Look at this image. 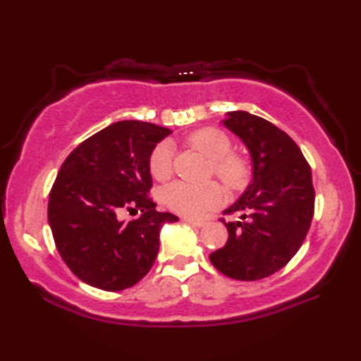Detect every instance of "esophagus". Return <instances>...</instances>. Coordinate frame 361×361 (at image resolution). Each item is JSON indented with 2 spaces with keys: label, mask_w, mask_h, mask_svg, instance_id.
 <instances>
[{
  "label": "esophagus",
  "mask_w": 361,
  "mask_h": 361,
  "mask_svg": "<svg viewBox=\"0 0 361 361\" xmlns=\"http://www.w3.org/2000/svg\"><path fill=\"white\" fill-rule=\"evenodd\" d=\"M181 219H183V221H186V223H189V224L195 226V228H202V226L205 224L204 221H200V219H194V218H188V216H183Z\"/></svg>",
  "instance_id": "esophagus-1"
}]
</instances>
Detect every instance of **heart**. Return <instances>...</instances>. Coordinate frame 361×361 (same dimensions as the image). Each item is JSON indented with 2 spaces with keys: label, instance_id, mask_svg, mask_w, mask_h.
<instances>
[{
  "label": "heart",
  "instance_id": "1",
  "mask_svg": "<svg viewBox=\"0 0 361 361\" xmlns=\"http://www.w3.org/2000/svg\"><path fill=\"white\" fill-rule=\"evenodd\" d=\"M188 143L213 161V172L231 191H242L252 180V164L245 156L232 152V140L216 127L199 129L188 137ZM149 170L154 178L166 180L173 172V146L161 142L149 156ZM224 199L223 188L216 181L189 183L178 180L164 189V202L170 210L185 216H199L215 209Z\"/></svg>",
  "mask_w": 361,
  "mask_h": 361
}]
</instances>
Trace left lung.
Here are the masks:
<instances>
[{
    "mask_svg": "<svg viewBox=\"0 0 361 361\" xmlns=\"http://www.w3.org/2000/svg\"><path fill=\"white\" fill-rule=\"evenodd\" d=\"M223 124L250 151L253 181L224 213L240 221H221L229 237L210 255L219 272L235 280L272 276L296 255L314 216L312 172L299 146L272 122L247 111H231Z\"/></svg>",
    "mask_w": 361,
    "mask_h": 361,
    "instance_id": "obj_1",
    "label": "left lung"
}]
</instances>
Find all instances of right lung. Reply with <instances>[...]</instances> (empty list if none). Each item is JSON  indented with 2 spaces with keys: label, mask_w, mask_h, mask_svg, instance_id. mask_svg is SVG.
<instances>
[{
  "label": "right lung",
  "mask_w": 361,
  "mask_h": 361,
  "mask_svg": "<svg viewBox=\"0 0 361 361\" xmlns=\"http://www.w3.org/2000/svg\"><path fill=\"white\" fill-rule=\"evenodd\" d=\"M172 133L142 121H119L76 146L49 194L47 219L65 264L87 285L106 291L130 288L149 272L159 231L178 218L157 212L149 156ZM122 209L142 212L122 222Z\"/></svg>",
  "instance_id": "add662e5"
}]
</instances>
